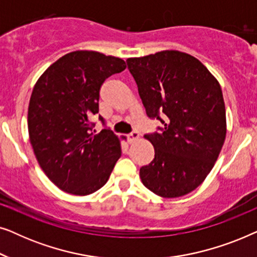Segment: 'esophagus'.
<instances>
[{"label": "esophagus", "mask_w": 257, "mask_h": 257, "mask_svg": "<svg viewBox=\"0 0 257 257\" xmlns=\"http://www.w3.org/2000/svg\"><path fill=\"white\" fill-rule=\"evenodd\" d=\"M138 139H139V133L137 132V131H133V132H131V133H130V135L127 136L128 143H135L136 140H138Z\"/></svg>", "instance_id": "obj_1"}]
</instances>
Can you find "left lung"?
Here are the masks:
<instances>
[{"label": "left lung", "instance_id": "8db88e82", "mask_svg": "<svg viewBox=\"0 0 257 257\" xmlns=\"http://www.w3.org/2000/svg\"><path fill=\"white\" fill-rule=\"evenodd\" d=\"M126 62L147 117L163 124L145 135L154 159L140 168V179L163 198L188 194L212 171L226 139L220 84L199 59L177 50Z\"/></svg>", "mask_w": 257, "mask_h": 257}]
</instances>
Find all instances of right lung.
I'll use <instances>...</instances> for the list:
<instances>
[{
	"instance_id": "1",
	"label": "right lung",
	"mask_w": 257,
	"mask_h": 257,
	"mask_svg": "<svg viewBox=\"0 0 257 257\" xmlns=\"http://www.w3.org/2000/svg\"><path fill=\"white\" fill-rule=\"evenodd\" d=\"M125 68L121 58L73 51L35 84L28 108L30 143L41 168L62 191L75 195L98 191L120 158L118 137L106 127L94 135L90 120L99 111L105 79ZM99 120L105 125L101 115Z\"/></svg>"
}]
</instances>
